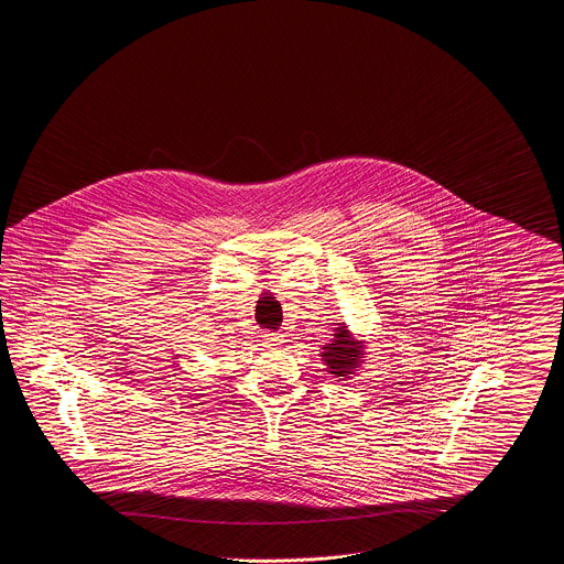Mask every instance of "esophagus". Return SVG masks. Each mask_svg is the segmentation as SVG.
<instances>
[{
  "instance_id": "34e87169",
  "label": "esophagus",
  "mask_w": 564,
  "mask_h": 564,
  "mask_svg": "<svg viewBox=\"0 0 564 564\" xmlns=\"http://www.w3.org/2000/svg\"><path fill=\"white\" fill-rule=\"evenodd\" d=\"M262 338H264V345H269V347H276V345L283 343V336L276 334V332H269V334H264Z\"/></svg>"
}]
</instances>
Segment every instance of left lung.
I'll list each match as a JSON object with an SVG mask.
<instances>
[{"mask_svg": "<svg viewBox=\"0 0 564 564\" xmlns=\"http://www.w3.org/2000/svg\"><path fill=\"white\" fill-rule=\"evenodd\" d=\"M336 338L323 347V359L327 366V372L334 376H347L357 368L359 357H361V347H357V343H352L349 329L338 327V332L334 334Z\"/></svg>", "mask_w": 564, "mask_h": 564, "instance_id": "left-lung-1", "label": "left lung"}]
</instances>
